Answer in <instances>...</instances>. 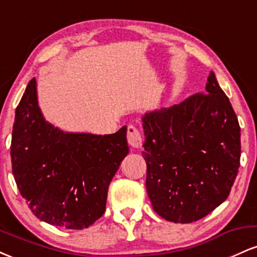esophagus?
I'll return each mask as SVG.
<instances>
[{
    "label": "esophagus",
    "instance_id": "1",
    "mask_svg": "<svg viewBox=\"0 0 257 257\" xmlns=\"http://www.w3.org/2000/svg\"><path fill=\"white\" fill-rule=\"evenodd\" d=\"M126 138H128V143L133 149H139V147L143 146V137H141L140 132L135 128L134 125L128 126V134H126Z\"/></svg>",
    "mask_w": 257,
    "mask_h": 257
}]
</instances>
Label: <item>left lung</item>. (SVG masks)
I'll return each instance as SVG.
<instances>
[{"mask_svg":"<svg viewBox=\"0 0 257 257\" xmlns=\"http://www.w3.org/2000/svg\"><path fill=\"white\" fill-rule=\"evenodd\" d=\"M146 188L170 222L204 217L228 197L240 161V126L211 71L205 93L143 116Z\"/></svg>","mask_w":257,"mask_h":257,"instance_id":"obj_1","label":"left lung"}]
</instances>
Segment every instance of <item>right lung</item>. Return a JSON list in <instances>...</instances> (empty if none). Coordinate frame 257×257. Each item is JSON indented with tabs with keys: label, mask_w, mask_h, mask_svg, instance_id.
Listing matches in <instances>:
<instances>
[{
	"label": "right lung",
	"mask_w": 257,
	"mask_h": 257,
	"mask_svg": "<svg viewBox=\"0 0 257 257\" xmlns=\"http://www.w3.org/2000/svg\"><path fill=\"white\" fill-rule=\"evenodd\" d=\"M126 126L114 134L61 131L43 117L32 78L16 110L12 169L23 198L41 221L67 229L105 213L112 178L128 155Z\"/></svg>",
	"instance_id": "right-lung-1"
}]
</instances>
